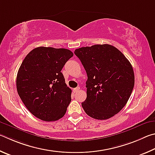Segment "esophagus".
<instances>
[{
  "label": "esophagus",
  "mask_w": 155,
  "mask_h": 155,
  "mask_svg": "<svg viewBox=\"0 0 155 155\" xmlns=\"http://www.w3.org/2000/svg\"><path fill=\"white\" fill-rule=\"evenodd\" d=\"M80 87H77V88H75L74 89H73V92H74V93H77V92L80 90Z\"/></svg>",
  "instance_id": "esophagus-1"
}]
</instances>
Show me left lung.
<instances>
[{
    "label": "left lung",
    "instance_id": "obj_1",
    "mask_svg": "<svg viewBox=\"0 0 155 155\" xmlns=\"http://www.w3.org/2000/svg\"><path fill=\"white\" fill-rule=\"evenodd\" d=\"M74 53L87 73L84 112L97 120H106L123 109L135 84L132 65L117 48L109 44L76 49Z\"/></svg>",
    "mask_w": 155,
    "mask_h": 155
}]
</instances>
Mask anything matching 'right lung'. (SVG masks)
I'll use <instances>...</instances> for the list:
<instances>
[{
	"instance_id": "add662e5",
	"label": "right lung",
	"mask_w": 155,
	"mask_h": 155,
	"mask_svg": "<svg viewBox=\"0 0 155 155\" xmlns=\"http://www.w3.org/2000/svg\"><path fill=\"white\" fill-rule=\"evenodd\" d=\"M73 54L64 48L38 47L27 54L16 78L18 93L27 109L44 121L62 118L71 101L61 70Z\"/></svg>"
}]
</instances>
